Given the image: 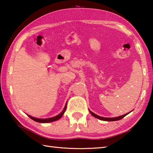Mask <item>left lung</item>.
<instances>
[{
	"label": "left lung",
	"instance_id": "obj_1",
	"mask_svg": "<svg viewBox=\"0 0 153 153\" xmlns=\"http://www.w3.org/2000/svg\"><path fill=\"white\" fill-rule=\"evenodd\" d=\"M131 111H132V110H131ZM89 112H90V113L91 114H92L94 117H95V118H98V119H99V120H102V121H107V122L117 121V120H121L122 118H123V117H125L126 115H128V114H129V113L131 112H128V113L125 114H123V115H122V116H118V117H115V118H105V117H102V116H99V115L95 114V113H93V112L91 111L90 110H89Z\"/></svg>",
	"mask_w": 153,
	"mask_h": 153
}]
</instances>
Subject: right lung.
<instances>
[{"label": "right lung", "mask_w": 153, "mask_h": 153, "mask_svg": "<svg viewBox=\"0 0 153 153\" xmlns=\"http://www.w3.org/2000/svg\"><path fill=\"white\" fill-rule=\"evenodd\" d=\"M66 106H67V102L66 103V105H65V106H64V108L62 111L59 114H58L56 116L52 117V118H35V117H33V116H31L30 115H28V114H27V116L30 117V118H31L32 120H33L34 121L37 122H39V123H48V122H54V121H56V120L61 118V117L63 116L64 113L65 112V111H66Z\"/></svg>", "instance_id": "obj_1"}]
</instances>
